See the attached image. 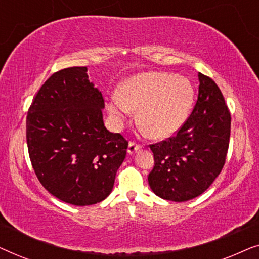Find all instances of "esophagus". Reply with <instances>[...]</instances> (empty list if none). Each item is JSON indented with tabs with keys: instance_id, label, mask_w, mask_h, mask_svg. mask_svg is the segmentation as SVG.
<instances>
[{
	"instance_id": "34e87169",
	"label": "esophagus",
	"mask_w": 259,
	"mask_h": 259,
	"mask_svg": "<svg viewBox=\"0 0 259 259\" xmlns=\"http://www.w3.org/2000/svg\"><path fill=\"white\" fill-rule=\"evenodd\" d=\"M140 148H141V145L136 144V143H134V141H130V144H128V150H127V152H128L130 154H133L134 152L139 151Z\"/></svg>"
}]
</instances>
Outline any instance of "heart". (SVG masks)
I'll use <instances>...</instances> for the list:
<instances>
[{
  "instance_id": "heart-1",
  "label": "heart",
  "mask_w": 259,
  "mask_h": 259,
  "mask_svg": "<svg viewBox=\"0 0 259 259\" xmlns=\"http://www.w3.org/2000/svg\"><path fill=\"white\" fill-rule=\"evenodd\" d=\"M194 91L186 77L171 73L151 72L130 77L120 94H112L108 112L118 121L138 109L137 119L153 138L175 134L189 115Z\"/></svg>"
}]
</instances>
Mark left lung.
<instances>
[{
	"instance_id": "8db88e82",
	"label": "left lung",
	"mask_w": 259,
	"mask_h": 259,
	"mask_svg": "<svg viewBox=\"0 0 259 259\" xmlns=\"http://www.w3.org/2000/svg\"><path fill=\"white\" fill-rule=\"evenodd\" d=\"M199 90L193 111L175 136L150 145L154 167L148 184L158 197L186 201L205 192L225 164L231 114L211 77L198 74Z\"/></svg>"
}]
</instances>
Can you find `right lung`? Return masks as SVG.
Masks as SVG:
<instances>
[{
	"instance_id": "add662e5",
	"label": "right lung",
	"mask_w": 259,
	"mask_h": 259,
	"mask_svg": "<svg viewBox=\"0 0 259 259\" xmlns=\"http://www.w3.org/2000/svg\"><path fill=\"white\" fill-rule=\"evenodd\" d=\"M104 107L87 67H70L53 74L28 109L27 145L35 175L65 203L87 206L112 192L128 141L106 128Z\"/></svg>"
}]
</instances>
